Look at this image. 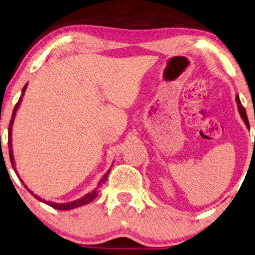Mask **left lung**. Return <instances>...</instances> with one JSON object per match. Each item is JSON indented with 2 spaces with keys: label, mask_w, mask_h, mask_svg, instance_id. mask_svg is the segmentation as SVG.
<instances>
[{
  "label": "left lung",
  "mask_w": 255,
  "mask_h": 255,
  "mask_svg": "<svg viewBox=\"0 0 255 255\" xmlns=\"http://www.w3.org/2000/svg\"><path fill=\"white\" fill-rule=\"evenodd\" d=\"M237 104H238V109H239V113H240V117L243 119L245 125H246L247 128H250V124H248V119H247V115H246V111H245L244 106L241 105V101L239 99V95H237Z\"/></svg>",
  "instance_id": "1"
}]
</instances>
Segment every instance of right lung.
<instances>
[{"mask_svg": "<svg viewBox=\"0 0 255 255\" xmlns=\"http://www.w3.org/2000/svg\"><path fill=\"white\" fill-rule=\"evenodd\" d=\"M27 86H28V83H25V86L23 87V89H22V94H21V96H20V99H18L17 104H16V106L14 107V111H12L11 120H10V124H9V128H8V147H9V157H10L11 166H12V168H14V170H15V173H16V174H17V172H16V168H15L14 153H12V138H11V135H12V133H11V131H12V124H14V120H15V117H16V112H17V109L20 108L21 102H22V99H23V95H24V92H25V89H27ZM112 166H113V165H112ZM111 169H112V167L107 170V173H106L105 175L102 176L101 180H100L99 183H98V187H96V188L93 189L92 192L87 193V194H86V195H83L82 198H80V199H77V200H74V201H70V202H64V204H57V202H53V201H46V200H44V199H42V198H40V196H37L36 194H34V193L31 192L30 189H29L28 187L24 185V182L22 181L20 176H18V174H17V176H18V179H20V181H21L22 183H23V186L25 187V188L28 189V192L30 193V194L33 195L35 199H37L38 201L44 202V204L48 205V206H50V207H53V208H55V209H60V211H69V209H73V208H76V207H81V206H83V205H87V204H89V202H92L93 200H94V199L96 198V196H98L99 192H100V191H99V188H100V187H101V186L104 185V183L106 182V180H107L108 175H109V173H111Z\"/></svg>", "mask_w": 255, "mask_h": 255, "instance_id": "add662e5", "label": "right lung"}]
</instances>
